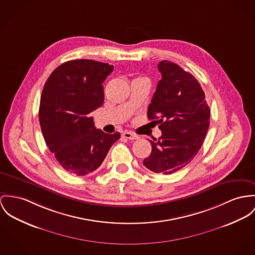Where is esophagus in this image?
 Returning a JSON list of instances; mask_svg holds the SVG:
<instances>
[{"label":"esophagus","instance_id":"34e87169","mask_svg":"<svg viewBox=\"0 0 255 255\" xmlns=\"http://www.w3.org/2000/svg\"><path fill=\"white\" fill-rule=\"evenodd\" d=\"M122 137H125V138H128V139H138L139 137L137 136L136 134L132 133V132H124L122 134Z\"/></svg>","mask_w":255,"mask_h":255}]
</instances>
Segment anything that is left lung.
<instances>
[{"mask_svg": "<svg viewBox=\"0 0 255 255\" xmlns=\"http://www.w3.org/2000/svg\"><path fill=\"white\" fill-rule=\"evenodd\" d=\"M162 79L147 109L159 119L162 135L150 140L151 153L142 164L154 173L170 175L186 166L201 148L210 125V108L200 83L175 63L158 64Z\"/></svg>", "mask_w": 255, "mask_h": 255, "instance_id": "1", "label": "left lung"}]
</instances>
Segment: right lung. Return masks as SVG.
I'll return each instance as SVG.
<instances>
[{"mask_svg":"<svg viewBox=\"0 0 255 255\" xmlns=\"http://www.w3.org/2000/svg\"><path fill=\"white\" fill-rule=\"evenodd\" d=\"M114 66L79 59L63 63L46 80L39 103V125L49 150L71 174L97 170L120 134L96 129L89 115L104 103L103 82Z\"/></svg>","mask_w":255,"mask_h":255,"instance_id":"obj_1","label":"right lung"}]
</instances>
